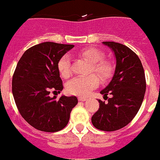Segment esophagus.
I'll return each instance as SVG.
<instances>
[{
  "label": "esophagus",
  "mask_w": 160,
  "mask_h": 160,
  "mask_svg": "<svg viewBox=\"0 0 160 160\" xmlns=\"http://www.w3.org/2000/svg\"><path fill=\"white\" fill-rule=\"evenodd\" d=\"M78 99L79 101H85L86 100H87V99H86V98H84V97H78Z\"/></svg>",
  "instance_id": "obj_1"
}]
</instances>
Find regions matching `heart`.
Masks as SVG:
<instances>
[{"instance_id":"b5f03b06","label":"heart","mask_w":160,"mask_h":160,"mask_svg":"<svg viewBox=\"0 0 160 160\" xmlns=\"http://www.w3.org/2000/svg\"><path fill=\"white\" fill-rule=\"evenodd\" d=\"M78 56L91 64L90 72L97 74L103 81L110 79L113 75L114 68L112 63L104 59V53L94 48H86L80 50ZM57 68L62 78H68L71 75V60L68 55H63L57 63ZM100 82L99 78L94 74L87 77H76L67 82L66 91L69 94L79 96H85L97 87Z\"/></svg>"}]
</instances>
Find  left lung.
Segmentation results:
<instances>
[{
	"label": "left lung",
	"mask_w": 160,
	"mask_h": 160,
	"mask_svg": "<svg viewBox=\"0 0 160 160\" xmlns=\"http://www.w3.org/2000/svg\"><path fill=\"white\" fill-rule=\"evenodd\" d=\"M102 43L114 52L116 68L110 83L101 91L108 102L99 100L100 108L91 121L96 129L115 131L126 126L138 112L145 95V73L139 57L128 47L114 42Z\"/></svg>",
	"instance_id": "left-lung-1"
}]
</instances>
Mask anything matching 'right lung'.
I'll use <instances>...</instances> for the list:
<instances>
[{
  "label": "right lung",
  "mask_w": 160,
  "mask_h": 160,
  "mask_svg": "<svg viewBox=\"0 0 160 160\" xmlns=\"http://www.w3.org/2000/svg\"><path fill=\"white\" fill-rule=\"evenodd\" d=\"M74 45L40 43L27 49L18 60L12 81V90L21 116L35 129L56 132L64 129L72 108L78 104L76 96L51 98L50 91L63 89L57 63Z\"/></svg>",
  "instance_id": "right-lung-1"
}]
</instances>
